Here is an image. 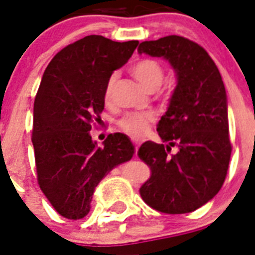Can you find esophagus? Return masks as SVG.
Wrapping results in <instances>:
<instances>
[{
	"label": "esophagus",
	"instance_id": "obj_1",
	"mask_svg": "<svg viewBox=\"0 0 255 255\" xmlns=\"http://www.w3.org/2000/svg\"><path fill=\"white\" fill-rule=\"evenodd\" d=\"M133 144H135L136 149H137V148L140 147V143H139V141H136V140H133Z\"/></svg>",
	"mask_w": 255,
	"mask_h": 255
}]
</instances>
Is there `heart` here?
I'll use <instances>...</instances> for the list:
<instances>
[{
	"label": "heart",
	"mask_w": 255,
	"mask_h": 255,
	"mask_svg": "<svg viewBox=\"0 0 255 255\" xmlns=\"http://www.w3.org/2000/svg\"><path fill=\"white\" fill-rule=\"evenodd\" d=\"M131 73L147 90L159 88L164 79L163 67L160 66V63L152 61V59H141V61L136 62L135 65L132 66ZM114 85H115V75H112L108 79L106 88H104L106 103H110L112 100ZM153 120H155L153 114H128L119 120L118 126L122 131L128 135L133 136V137H140L145 133L148 126Z\"/></svg>",
	"instance_id": "heart-1"
}]
</instances>
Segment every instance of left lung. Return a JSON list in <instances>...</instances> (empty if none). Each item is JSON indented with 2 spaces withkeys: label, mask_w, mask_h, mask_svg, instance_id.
<instances>
[{
  "label": "left lung",
  "mask_w": 255,
  "mask_h": 255,
  "mask_svg": "<svg viewBox=\"0 0 255 255\" xmlns=\"http://www.w3.org/2000/svg\"><path fill=\"white\" fill-rule=\"evenodd\" d=\"M137 51L167 59L177 77L169 107L157 124L159 136L169 145L145 141L137 152L151 167L140 196L163 213H189L218 193L228 173L232 143L225 86L209 54L188 38L141 42ZM176 143L179 152L169 156Z\"/></svg>",
  "instance_id": "obj_1"
}]
</instances>
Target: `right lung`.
<instances>
[{"label": "right lung", "mask_w": 255, "mask_h": 255, "mask_svg": "<svg viewBox=\"0 0 255 255\" xmlns=\"http://www.w3.org/2000/svg\"><path fill=\"white\" fill-rule=\"evenodd\" d=\"M137 45L87 35L62 49L43 73L31 136L37 178L54 209L69 220L87 216L96 185L135 153L124 133H110L100 148L90 131L102 122L108 79Z\"/></svg>", "instance_id": "obj_1"}]
</instances>
